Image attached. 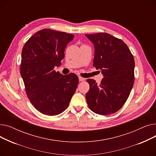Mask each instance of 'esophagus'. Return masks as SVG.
I'll return each instance as SVG.
<instances>
[{"label": "esophagus", "mask_w": 156, "mask_h": 156, "mask_svg": "<svg viewBox=\"0 0 156 156\" xmlns=\"http://www.w3.org/2000/svg\"><path fill=\"white\" fill-rule=\"evenodd\" d=\"M78 78H79V81H83L85 80V78H82L81 76H79Z\"/></svg>", "instance_id": "1"}]
</instances>
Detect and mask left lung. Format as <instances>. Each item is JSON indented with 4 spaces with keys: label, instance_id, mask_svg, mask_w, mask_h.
Segmentation results:
<instances>
[{
    "label": "left lung",
    "instance_id": "left-lung-1",
    "mask_svg": "<svg viewBox=\"0 0 156 156\" xmlns=\"http://www.w3.org/2000/svg\"><path fill=\"white\" fill-rule=\"evenodd\" d=\"M85 36L94 45L93 66L104 76L99 85L93 79L87 80L88 105L101 115L115 113L125 104L133 86V56L123 41L107 33Z\"/></svg>",
    "mask_w": 156,
    "mask_h": 156
}]
</instances>
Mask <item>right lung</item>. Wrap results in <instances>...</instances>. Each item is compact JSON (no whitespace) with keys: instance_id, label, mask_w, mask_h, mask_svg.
Returning a JSON list of instances; mask_svg holds the SVG:
<instances>
[{"instance_id":"add662e5","label":"right lung","mask_w":156,"mask_h":156,"mask_svg":"<svg viewBox=\"0 0 156 156\" xmlns=\"http://www.w3.org/2000/svg\"><path fill=\"white\" fill-rule=\"evenodd\" d=\"M74 35L51 29L31 37L21 52L20 67L27 95L35 108L48 116L67 109L78 83L74 73L62 75L54 70L64 57L67 44Z\"/></svg>"}]
</instances>
